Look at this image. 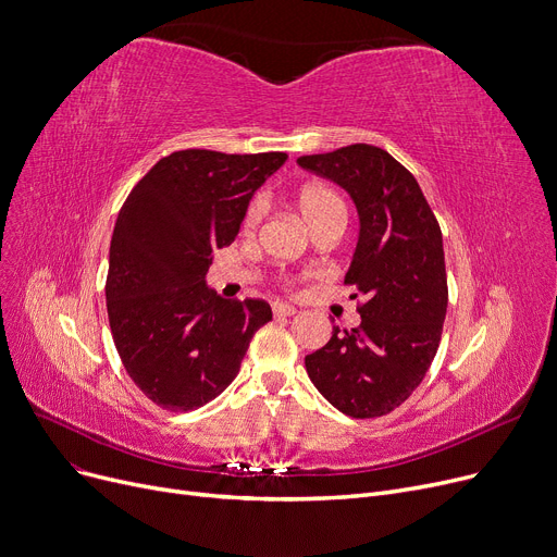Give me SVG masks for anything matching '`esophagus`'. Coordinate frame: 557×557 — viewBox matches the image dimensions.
I'll return each mask as SVG.
<instances>
[{
	"label": "esophagus",
	"mask_w": 557,
	"mask_h": 557,
	"mask_svg": "<svg viewBox=\"0 0 557 557\" xmlns=\"http://www.w3.org/2000/svg\"><path fill=\"white\" fill-rule=\"evenodd\" d=\"M273 313H275L277 318H282V315H296V313H298V309H296V307H290V305L275 302V305H273Z\"/></svg>",
	"instance_id": "34e87169"
}]
</instances>
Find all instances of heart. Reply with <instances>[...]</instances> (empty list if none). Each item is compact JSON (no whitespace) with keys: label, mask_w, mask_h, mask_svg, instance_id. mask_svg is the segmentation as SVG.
<instances>
[{"label":"heart","mask_w":557,"mask_h":557,"mask_svg":"<svg viewBox=\"0 0 557 557\" xmlns=\"http://www.w3.org/2000/svg\"><path fill=\"white\" fill-rule=\"evenodd\" d=\"M298 210L311 230L323 225V223H330V221H343V223L347 221V210H345L343 198L334 189L323 187V185L305 187L298 196ZM263 212H267V200L255 198L246 212V219H244L246 230H255L259 225Z\"/></svg>","instance_id":"obj_1"}]
</instances>
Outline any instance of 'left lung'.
Wrapping results in <instances>:
<instances>
[{
  "mask_svg": "<svg viewBox=\"0 0 557 557\" xmlns=\"http://www.w3.org/2000/svg\"><path fill=\"white\" fill-rule=\"evenodd\" d=\"M298 164L352 198L359 239L345 284L363 298L357 330L334 327L325 347L305 357L307 374L349 418H382L424 379L447 313L443 234L418 185L379 146L352 144Z\"/></svg>",
  "mask_w": 557,
  "mask_h": 557,
  "instance_id": "obj_1",
  "label": "left lung"
}]
</instances>
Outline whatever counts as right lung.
Instances as JSON below:
<instances>
[{
    "label": "right lung",
    "mask_w": 557,
    "mask_h": 557,
    "mask_svg": "<svg viewBox=\"0 0 557 557\" xmlns=\"http://www.w3.org/2000/svg\"><path fill=\"white\" fill-rule=\"evenodd\" d=\"M284 162L286 153L175 151L116 216L106 282L114 347L137 388L166 411L187 413L219 397L273 318L263 300L221 298L208 271Z\"/></svg>",
    "instance_id": "obj_1"
}]
</instances>
